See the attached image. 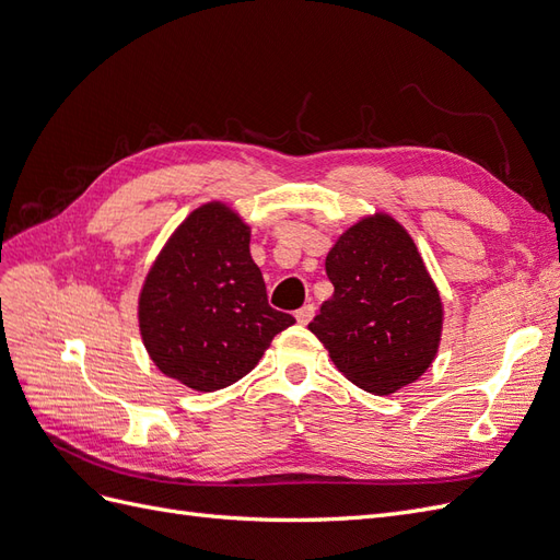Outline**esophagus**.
I'll return each instance as SVG.
<instances>
[{"instance_id":"obj_1","label":"esophagus","mask_w":560,"mask_h":560,"mask_svg":"<svg viewBox=\"0 0 560 560\" xmlns=\"http://www.w3.org/2000/svg\"><path fill=\"white\" fill-rule=\"evenodd\" d=\"M313 315H315V306H313V303H306V306H303V308H299V311H296V319H299V325H308V322L313 319Z\"/></svg>"}]
</instances>
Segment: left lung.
Wrapping results in <instances>:
<instances>
[{
    "instance_id": "left-lung-1",
    "label": "left lung",
    "mask_w": 560,
    "mask_h": 560,
    "mask_svg": "<svg viewBox=\"0 0 560 560\" xmlns=\"http://www.w3.org/2000/svg\"><path fill=\"white\" fill-rule=\"evenodd\" d=\"M325 266L334 294L308 329L336 369L374 395L416 383L442 343L444 303L409 231L387 212L366 214Z\"/></svg>"
}]
</instances>
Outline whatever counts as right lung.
<instances>
[{
	"label": "right lung",
	"instance_id": "right-lung-1",
	"mask_svg": "<svg viewBox=\"0 0 560 560\" xmlns=\"http://www.w3.org/2000/svg\"><path fill=\"white\" fill-rule=\"evenodd\" d=\"M249 224L224 200L196 208L151 264L138 299L142 343L161 374L198 393L247 376L294 317L268 306Z\"/></svg>",
	"mask_w": 560,
	"mask_h": 560
}]
</instances>
